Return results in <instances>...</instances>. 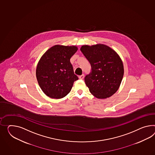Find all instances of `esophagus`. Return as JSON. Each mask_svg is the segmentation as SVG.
I'll return each instance as SVG.
<instances>
[{"instance_id": "1", "label": "esophagus", "mask_w": 155, "mask_h": 155, "mask_svg": "<svg viewBox=\"0 0 155 155\" xmlns=\"http://www.w3.org/2000/svg\"><path fill=\"white\" fill-rule=\"evenodd\" d=\"M84 78V74L79 76V78L80 79H83Z\"/></svg>"}]
</instances>
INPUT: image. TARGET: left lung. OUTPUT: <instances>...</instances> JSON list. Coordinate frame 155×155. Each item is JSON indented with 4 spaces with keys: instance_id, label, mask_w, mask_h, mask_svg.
<instances>
[{
    "instance_id": "left-lung-1",
    "label": "left lung",
    "mask_w": 155,
    "mask_h": 155,
    "mask_svg": "<svg viewBox=\"0 0 155 155\" xmlns=\"http://www.w3.org/2000/svg\"><path fill=\"white\" fill-rule=\"evenodd\" d=\"M80 51L91 65V72L84 79L90 92L99 99L114 94L119 88L124 71L119 54L102 44L83 45Z\"/></svg>"
}]
</instances>
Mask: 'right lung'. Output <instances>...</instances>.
Instances as JSON below:
<instances>
[{"label": "right lung", "instance_id": "right-lung-1", "mask_svg": "<svg viewBox=\"0 0 155 155\" xmlns=\"http://www.w3.org/2000/svg\"><path fill=\"white\" fill-rule=\"evenodd\" d=\"M78 49L75 45H56L40 58L36 69V79L42 91L49 97L64 98L71 91L74 81L78 80L70 62Z\"/></svg>", "mask_w": 155, "mask_h": 155}]
</instances>
